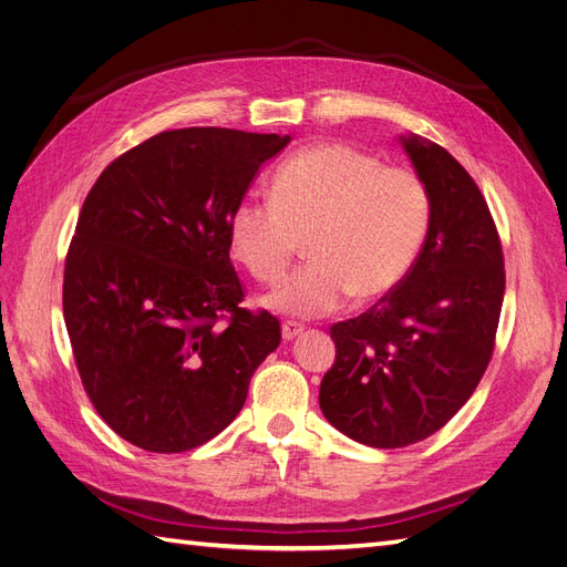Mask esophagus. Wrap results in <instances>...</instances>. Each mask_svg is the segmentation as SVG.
<instances>
[{
	"mask_svg": "<svg viewBox=\"0 0 567 567\" xmlns=\"http://www.w3.org/2000/svg\"><path fill=\"white\" fill-rule=\"evenodd\" d=\"M302 329H305V326L298 323V321H284L281 323V336H284V340H293L296 336L302 333Z\"/></svg>",
	"mask_w": 567,
	"mask_h": 567,
	"instance_id": "esophagus-1",
	"label": "esophagus"
}]
</instances>
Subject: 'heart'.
<instances>
[{"instance_id":"heart-1","label":"heart","mask_w":567,"mask_h":567,"mask_svg":"<svg viewBox=\"0 0 567 567\" xmlns=\"http://www.w3.org/2000/svg\"><path fill=\"white\" fill-rule=\"evenodd\" d=\"M431 225V194L406 167L350 144L293 153L271 179V198L246 196L229 217L236 260L257 281H277L305 236L310 262L267 296L296 317L333 312L350 296L383 298L414 265Z\"/></svg>"}]
</instances>
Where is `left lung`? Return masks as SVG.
Masks as SVG:
<instances>
[{
    "instance_id": "obj_1",
    "label": "left lung",
    "mask_w": 567,
    "mask_h": 567,
    "mask_svg": "<svg viewBox=\"0 0 567 567\" xmlns=\"http://www.w3.org/2000/svg\"><path fill=\"white\" fill-rule=\"evenodd\" d=\"M400 142L431 194L425 244L388 296L331 326L336 362L319 388L326 421L379 450L431 437L468 402L506 288L499 234L473 177L433 142Z\"/></svg>"
}]
</instances>
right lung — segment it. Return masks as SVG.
I'll return each mask as SVG.
<instances>
[{"label":"right lung","instance_id":"1","mask_svg":"<svg viewBox=\"0 0 567 567\" xmlns=\"http://www.w3.org/2000/svg\"><path fill=\"white\" fill-rule=\"evenodd\" d=\"M290 136L186 127L115 158L84 198L63 317L99 416L134 447H200L241 411L279 319L241 307L229 217Z\"/></svg>","mask_w":567,"mask_h":567}]
</instances>
